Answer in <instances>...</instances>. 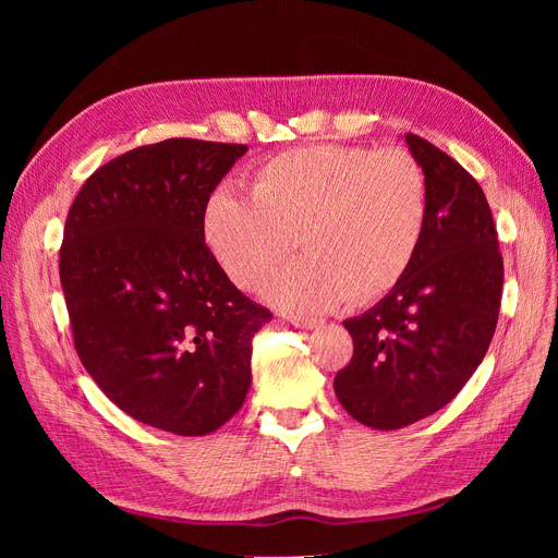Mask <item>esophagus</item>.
<instances>
[{
	"mask_svg": "<svg viewBox=\"0 0 558 558\" xmlns=\"http://www.w3.org/2000/svg\"><path fill=\"white\" fill-rule=\"evenodd\" d=\"M291 324L295 328H302V330H312V328H318L320 320L318 318H307V316H289Z\"/></svg>",
	"mask_w": 558,
	"mask_h": 558,
	"instance_id": "obj_1",
	"label": "esophagus"
}]
</instances>
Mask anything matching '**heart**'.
Wrapping results in <instances>:
<instances>
[{"mask_svg": "<svg viewBox=\"0 0 558 558\" xmlns=\"http://www.w3.org/2000/svg\"><path fill=\"white\" fill-rule=\"evenodd\" d=\"M428 211L426 172L404 148L318 144L260 165L251 197L214 191L202 234L221 272L246 291L298 238L305 256L269 275L263 295L286 312L318 314L391 293L424 242Z\"/></svg>", "mask_w": 558, "mask_h": 558, "instance_id": "1", "label": "heart"}]
</instances>
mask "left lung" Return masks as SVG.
<instances>
[{"instance_id": "obj_1", "label": "left lung", "mask_w": 558, "mask_h": 558, "mask_svg": "<svg viewBox=\"0 0 558 558\" xmlns=\"http://www.w3.org/2000/svg\"><path fill=\"white\" fill-rule=\"evenodd\" d=\"M428 179V226L410 272L363 316L344 320L353 356L335 396L361 424L396 430L456 398L496 332L502 256L492 209L470 172L404 134Z\"/></svg>"}]
</instances>
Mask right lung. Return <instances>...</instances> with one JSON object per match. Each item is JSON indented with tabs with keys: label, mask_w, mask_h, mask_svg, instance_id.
Returning a JSON list of instances; mask_svg holds the SVG:
<instances>
[{
	"label": "right lung",
	"mask_w": 558,
	"mask_h": 558,
	"mask_svg": "<svg viewBox=\"0 0 558 558\" xmlns=\"http://www.w3.org/2000/svg\"><path fill=\"white\" fill-rule=\"evenodd\" d=\"M244 154L185 137L132 148L93 172L66 214L60 281L78 359L125 414L174 435L238 414L253 335L272 318L202 234L209 195Z\"/></svg>",
	"instance_id": "obj_1"
}]
</instances>
